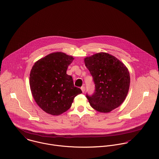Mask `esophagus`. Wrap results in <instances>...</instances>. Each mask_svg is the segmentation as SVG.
Segmentation results:
<instances>
[{
	"label": "esophagus",
	"instance_id": "obj_1",
	"mask_svg": "<svg viewBox=\"0 0 159 159\" xmlns=\"http://www.w3.org/2000/svg\"><path fill=\"white\" fill-rule=\"evenodd\" d=\"M81 91H82L83 92H84L86 88H85V87H84V86H82V87L81 88Z\"/></svg>",
	"mask_w": 159,
	"mask_h": 159
}]
</instances>
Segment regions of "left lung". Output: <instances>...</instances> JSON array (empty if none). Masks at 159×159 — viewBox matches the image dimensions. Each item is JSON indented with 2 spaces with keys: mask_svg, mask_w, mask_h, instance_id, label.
I'll use <instances>...</instances> for the list:
<instances>
[{
  "mask_svg": "<svg viewBox=\"0 0 159 159\" xmlns=\"http://www.w3.org/2000/svg\"><path fill=\"white\" fill-rule=\"evenodd\" d=\"M84 60L95 84L93 94L86 95L91 107L100 113L111 112L127 95L130 83L128 68L113 55L103 52Z\"/></svg>",
  "mask_w": 159,
  "mask_h": 159,
  "instance_id": "1",
  "label": "left lung"
}]
</instances>
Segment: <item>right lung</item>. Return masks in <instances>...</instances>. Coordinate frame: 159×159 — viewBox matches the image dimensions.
Listing matches in <instances>:
<instances>
[{
	"label": "right lung",
	"instance_id": "1",
	"mask_svg": "<svg viewBox=\"0 0 159 159\" xmlns=\"http://www.w3.org/2000/svg\"><path fill=\"white\" fill-rule=\"evenodd\" d=\"M73 59L62 52H52L37 61L31 69L30 91L37 104L46 113H64L71 107L74 98L82 93L67 74Z\"/></svg>",
	"mask_w": 159,
	"mask_h": 159
}]
</instances>
